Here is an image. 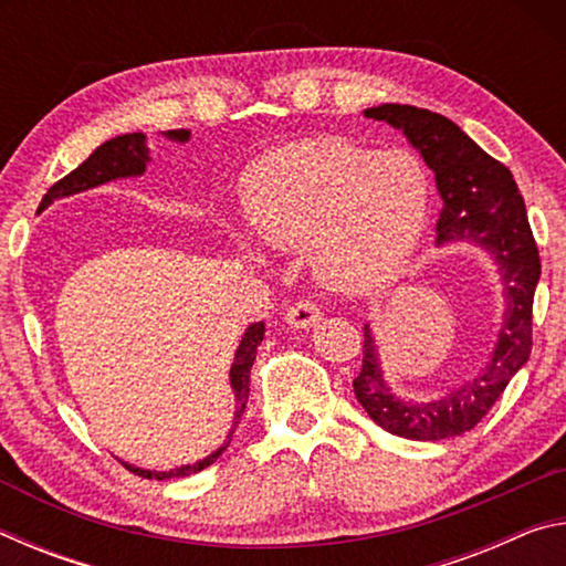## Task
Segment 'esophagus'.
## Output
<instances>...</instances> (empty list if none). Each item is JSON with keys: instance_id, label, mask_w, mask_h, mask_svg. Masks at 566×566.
<instances>
[{"instance_id": "34e87169", "label": "esophagus", "mask_w": 566, "mask_h": 566, "mask_svg": "<svg viewBox=\"0 0 566 566\" xmlns=\"http://www.w3.org/2000/svg\"><path fill=\"white\" fill-rule=\"evenodd\" d=\"M284 319L294 329H310V327H314V324L322 319V312H319V306L314 304V302L302 300V302H296V304L290 306V310H286Z\"/></svg>"}]
</instances>
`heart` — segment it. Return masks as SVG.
Instances as JSON below:
<instances>
[{"mask_svg": "<svg viewBox=\"0 0 566 566\" xmlns=\"http://www.w3.org/2000/svg\"><path fill=\"white\" fill-rule=\"evenodd\" d=\"M242 207L262 244L310 247L322 284L357 292L415 247L429 212V175L409 151L375 155L339 137L302 139L249 169Z\"/></svg>", "mask_w": 566, "mask_h": 566, "instance_id": "b5f03b06", "label": "heart"}]
</instances>
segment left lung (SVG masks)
I'll return each mask as SVG.
<instances>
[{
	"instance_id": "obj_1",
	"label": "left lung",
	"mask_w": 566,
	"mask_h": 566,
	"mask_svg": "<svg viewBox=\"0 0 566 566\" xmlns=\"http://www.w3.org/2000/svg\"><path fill=\"white\" fill-rule=\"evenodd\" d=\"M364 117L385 119L405 132L432 167L444 199L437 219V242L472 239L500 262L506 292L500 342L486 367L474 379L449 389L442 399L415 405L391 395L381 379L377 344L369 327H364L361 369L354 379V395L364 411L389 434L417 442L459 437L486 417L510 379L530 359L534 290L542 274L539 249L512 171L486 155L452 119L409 104H381L364 109Z\"/></svg>"
}]
</instances>
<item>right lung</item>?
<instances>
[{
    "label": "right lung",
    "instance_id": "obj_1",
    "mask_svg": "<svg viewBox=\"0 0 566 566\" xmlns=\"http://www.w3.org/2000/svg\"><path fill=\"white\" fill-rule=\"evenodd\" d=\"M169 139L175 142H187L189 139V132L187 129H171L167 132ZM147 145H145V134L142 132H134V134H122V137H114L109 142H104L99 149H94V155H90L87 159L82 161L80 167L70 175L62 177L60 181H54L46 191L40 209L50 207L54 199H62V197H70L76 195V191H84V189H92L97 185H104V181L109 179H119V177H137L145 171L147 167ZM264 339V322H254L252 327L247 329V334L242 337V344H239L237 349V357L232 364V371H229V377H232V387H234V399H237V411H234V421H232V429H229L227 434V442L217 449L214 454H209L207 459L197 464H187V467H179V469H169V472H147V469H139V467H132V464H124L129 469L132 474H139L145 479H175V476H189V474H197L207 469L209 464H214L219 454L224 452L232 442L234 437V429L239 424V419H242L244 409H247V399H249V371H252V364L256 359V347H260Z\"/></svg>",
    "mask_w": 566,
    "mask_h": 566
}]
</instances>
